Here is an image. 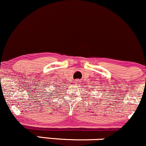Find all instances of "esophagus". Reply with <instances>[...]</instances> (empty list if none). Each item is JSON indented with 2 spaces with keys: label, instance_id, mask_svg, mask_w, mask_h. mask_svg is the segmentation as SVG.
<instances>
[{
  "label": "esophagus",
  "instance_id": "34e87169",
  "mask_svg": "<svg viewBox=\"0 0 146 146\" xmlns=\"http://www.w3.org/2000/svg\"><path fill=\"white\" fill-rule=\"evenodd\" d=\"M80 80H76V81H75V84H80Z\"/></svg>",
  "mask_w": 146,
  "mask_h": 146
}]
</instances>
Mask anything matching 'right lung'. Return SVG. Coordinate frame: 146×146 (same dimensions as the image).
<instances>
[{"instance_id":"1","label":"right lung","mask_w":146,"mask_h":146,"mask_svg":"<svg viewBox=\"0 0 146 146\" xmlns=\"http://www.w3.org/2000/svg\"><path fill=\"white\" fill-rule=\"evenodd\" d=\"M55 87H56L55 90H56V89H60V88H58V86H55ZM61 87H62V86H61ZM55 92H56V91H55Z\"/></svg>"}]
</instances>
